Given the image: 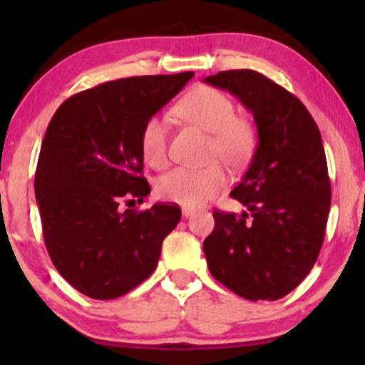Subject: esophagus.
<instances>
[{
	"instance_id": "obj_1",
	"label": "esophagus",
	"mask_w": 365,
	"mask_h": 365,
	"mask_svg": "<svg viewBox=\"0 0 365 365\" xmlns=\"http://www.w3.org/2000/svg\"><path fill=\"white\" fill-rule=\"evenodd\" d=\"M194 214H196V211H194V209L182 207V216H184V217H191V216H194Z\"/></svg>"
}]
</instances>
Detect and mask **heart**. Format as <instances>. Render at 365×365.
<instances>
[{"label":"heart","mask_w":365,"mask_h":365,"mask_svg":"<svg viewBox=\"0 0 365 365\" xmlns=\"http://www.w3.org/2000/svg\"><path fill=\"white\" fill-rule=\"evenodd\" d=\"M174 111L204 131L211 133L209 159H221L229 168H239L249 161L256 148V129L247 119L236 116V104L227 94L211 86H197L176 104ZM169 124L161 116H151L144 123L139 138L143 159L154 169L169 164ZM227 176L219 163L206 168H179L159 179L156 192L168 202L184 207H201L216 197L226 186Z\"/></svg>","instance_id":"obj_1"}]
</instances>
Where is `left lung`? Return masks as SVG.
<instances>
[{
	"label": "left lung",
	"instance_id": "8db88e82",
	"mask_svg": "<svg viewBox=\"0 0 365 365\" xmlns=\"http://www.w3.org/2000/svg\"><path fill=\"white\" fill-rule=\"evenodd\" d=\"M204 83L226 89L252 113L257 148L231 191L246 211H214L204 239L216 281L249 301H277L317 261L331 209L321 133L307 108L264 74L234 69Z\"/></svg>",
	"mask_w": 365,
	"mask_h": 365
}]
</instances>
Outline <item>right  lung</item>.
<instances>
[{"label": "right lung", "mask_w": 365, "mask_h": 365, "mask_svg": "<svg viewBox=\"0 0 365 365\" xmlns=\"http://www.w3.org/2000/svg\"><path fill=\"white\" fill-rule=\"evenodd\" d=\"M194 73L108 81L66 99L48 124L34 194L44 244L58 272L84 296L109 301L151 276L176 204L126 209L151 192L143 178L141 129Z\"/></svg>", "instance_id": "obj_1"}]
</instances>
